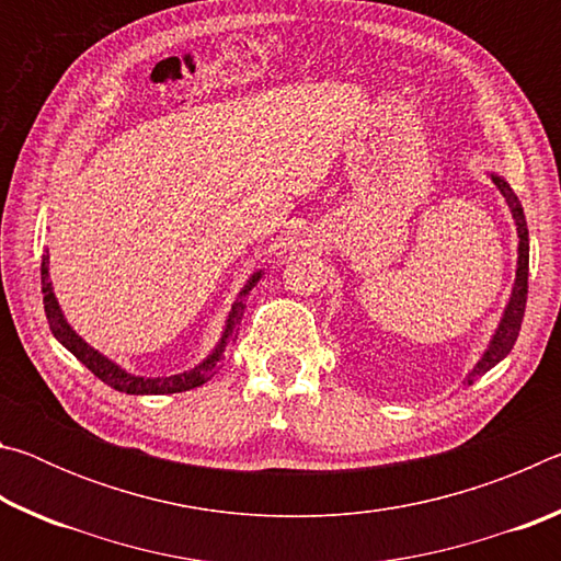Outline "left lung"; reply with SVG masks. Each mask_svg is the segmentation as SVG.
Here are the masks:
<instances>
[{"label":"left lung","instance_id":"left-lung-1","mask_svg":"<svg viewBox=\"0 0 561 561\" xmlns=\"http://www.w3.org/2000/svg\"><path fill=\"white\" fill-rule=\"evenodd\" d=\"M492 183L500 187V193L505 195V201L512 210V217H515V225H517V237H519V257H517V279H515V287H512V297L510 304L505 309V317H502L500 327L495 331V336L490 341V348L485 351V356L478 360V366L472 368V374L468 376V386H472V381L482 374H488L492 366L500 364L502 358H505L512 346H515V341L519 336V327H522V319H525V304H527V277H529V232H527V220H525V213H522V205L517 201V195L512 193V187L505 183V180L492 175Z\"/></svg>","mask_w":561,"mask_h":561}]
</instances>
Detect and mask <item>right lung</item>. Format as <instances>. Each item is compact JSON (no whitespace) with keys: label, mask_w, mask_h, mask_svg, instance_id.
I'll use <instances>...</instances> for the list:
<instances>
[{"label":"right lung","mask_w":561,"mask_h":561,"mask_svg":"<svg viewBox=\"0 0 561 561\" xmlns=\"http://www.w3.org/2000/svg\"><path fill=\"white\" fill-rule=\"evenodd\" d=\"M260 274H252V279L247 282V287L240 291V299L232 304L230 317H227V327L222 331V339L217 348L207 356L201 366H195L193 371L187 374H178V376H165V378H144V376H133L128 371H123L121 366L113 364L106 356H101L99 351H93L87 341H83L76 331L66 324V319L61 314L59 304H56V297L51 291V282H49V252L42 257V294H44V311L46 319H49V329L51 334L61 341V344L71 351V354L81 360L83 366L89 368L93 376H99L103 383H108L116 391L130 393V396H158V393H180V391H190V388L203 386L207 378L213 376L217 364L225 358V348L230 341H234V331L237 324H240L242 311H244V297L254 284L260 282Z\"/></svg>","instance_id":"obj_1"}]
</instances>
